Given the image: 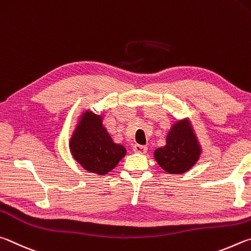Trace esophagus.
<instances>
[{
	"instance_id": "1",
	"label": "esophagus",
	"mask_w": 251,
	"mask_h": 251,
	"mask_svg": "<svg viewBox=\"0 0 251 251\" xmlns=\"http://www.w3.org/2000/svg\"><path fill=\"white\" fill-rule=\"evenodd\" d=\"M133 151L138 154H146L148 151V148L146 146H142V144H135L133 147Z\"/></svg>"
}]
</instances>
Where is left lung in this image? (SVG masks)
Wrapping results in <instances>:
<instances>
[{
    "label": "left lung",
    "mask_w": 251,
    "mask_h": 251,
    "mask_svg": "<svg viewBox=\"0 0 251 251\" xmlns=\"http://www.w3.org/2000/svg\"><path fill=\"white\" fill-rule=\"evenodd\" d=\"M165 146L153 153L154 159L169 174H183L200 160L201 146L188 118L175 121L166 135Z\"/></svg>",
    "instance_id": "1"
}]
</instances>
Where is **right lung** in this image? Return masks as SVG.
Returning <instances> with one entry per match:
<instances>
[{"label":"right lung","mask_w":251,"mask_h":251,"mask_svg":"<svg viewBox=\"0 0 251 251\" xmlns=\"http://www.w3.org/2000/svg\"><path fill=\"white\" fill-rule=\"evenodd\" d=\"M102 122V113L83 110L69 139L74 160L97 175L108 174L126 154V149L113 142Z\"/></svg>","instance_id":"add662e5"}]
</instances>
